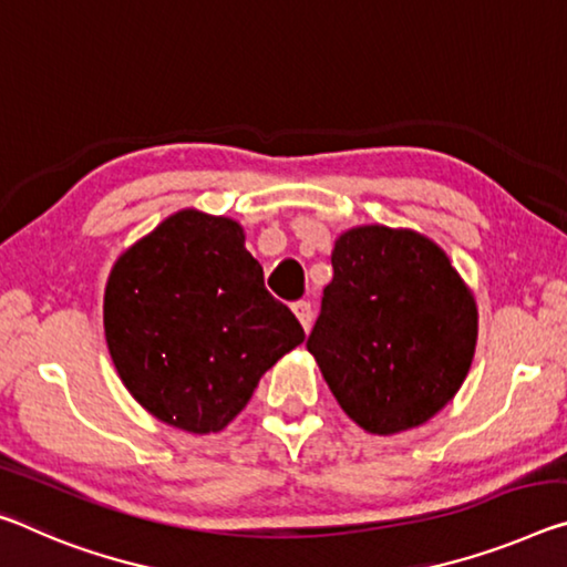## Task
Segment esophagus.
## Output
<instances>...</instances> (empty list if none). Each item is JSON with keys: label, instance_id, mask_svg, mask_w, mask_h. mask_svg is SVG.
Instances as JSON below:
<instances>
[{"label": "esophagus", "instance_id": "esophagus-1", "mask_svg": "<svg viewBox=\"0 0 567 567\" xmlns=\"http://www.w3.org/2000/svg\"><path fill=\"white\" fill-rule=\"evenodd\" d=\"M292 310H295V316H298V320L302 322V328L310 330V328H312V320H316V312H312L310 300L292 302Z\"/></svg>", "mask_w": 567, "mask_h": 567}]
</instances>
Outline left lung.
I'll use <instances>...</instances> for the list:
<instances>
[{
	"label": "left lung",
	"mask_w": 567,
	"mask_h": 567,
	"mask_svg": "<svg viewBox=\"0 0 567 567\" xmlns=\"http://www.w3.org/2000/svg\"><path fill=\"white\" fill-rule=\"evenodd\" d=\"M330 262L308 350L332 396L373 434L424 424L470 371L477 340L470 290L416 231L350 229Z\"/></svg>",
	"instance_id": "8db88e82"
}]
</instances>
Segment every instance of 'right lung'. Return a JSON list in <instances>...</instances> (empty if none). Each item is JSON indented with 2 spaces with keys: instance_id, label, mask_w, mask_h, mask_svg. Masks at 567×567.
I'll list each match as a JSON object with an SVG mask.
<instances>
[{
  "instance_id": "obj_1",
  "label": "right lung",
  "mask_w": 567,
  "mask_h": 567,
  "mask_svg": "<svg viewBox=\"0 0 567 567\" xmlns=\"http://www.w3.org/2000/svg\"><path fill=\"white\" fill-rule=\"evenodd\" d=\"M105 340L125 389L192 434L221 431L305 330L265 287L237 221L178 212L115 262Z\"/></svg>"
}]
</instances>
